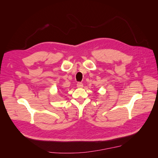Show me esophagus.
<instances>
[{
  "instance_id": "obj_1",
  "label": "esophagus",
  "mask_w": 158,
  "mask_h": 158,
  "mask_svg": "<svg viewBox=\"0 0 158 158\" xmlns=\"http://www.w3.org/2000/svg\"><path fill=\"white\" fill-rule=\"evenodd\" d=\"M83 86H84V85H83L82 83H81V82H78L77 83V87L78 88H82Z\"/></svg>"
}]
</instances>
